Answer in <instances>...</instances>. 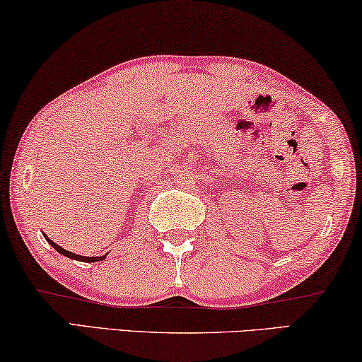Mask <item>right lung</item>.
Listing matches in <instances>:
<instances>
[{
    "label": "right lung",
    "mask_w": 362,
    "mask_h": 362,
    "mask_svg": "<svg viewBox=\"0 0 362 362\" xmlns=\"http://www.w3.org/2000/svg\"><path fill=\"white\" fill-rule=\"evenodd\" d=\"M43 237H45L48 244H50V245L53 247V249H55L58 253H62V255L68 257V258H71V260H78V262H86V263H90V262H100V260H105V257H107V253H105V255H102V257H83V255H76V253H73V252H68L66 249H63V247H60V245H58V244H55V242L48 239V237H47L45 234H43Z\"/></svg>",
    "instance_id": "right-lung-1"
}]
</instances>
